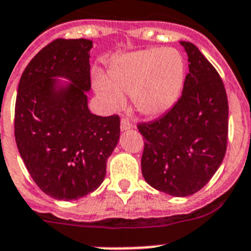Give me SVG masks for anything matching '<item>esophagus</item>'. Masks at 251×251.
I'll return each mask as SVG.
<instances>
[{
	"label": "esophagus",
	"mask_w": 251,
	"mask_h": 251,
	"mask_svg": "<svg viewBox=\"0 0 251 251\" xmlns=\"http://www.w3.org/2000/svg\"><path fill=\"white\" fill-rule=\"evenodd\" d=\"M132 128V124H130V122L128 121V119H126V118H123L121 121V129L122 130H128Z\"/></svg>",
	"instance_id": "esophagus-1"
}]
</instances>
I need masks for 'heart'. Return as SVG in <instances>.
<instances>
[{
    "instance_id": "heart-1",
    "label": "heart",
    "mask_w": 251,
    "mask_h": 251,
    "mask_svg": "<svg viewBox=\"0 0 251 251\" xmlns=\"http://www.w3.org/2000/svg\"><path fill=\"white\" fill-rule=\"evenodd\" d=\"M185 79L186 60L178 50L150 49L117 57L109 68V82L99 78L95 88L111 109L123 106L126 92L138 113L156 118L177 103Z\"/></svg>"
}]
</instances>
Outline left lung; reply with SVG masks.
<instances>
[{
  "label": "left lung",
  "instance_id": "obj_1",
  "mask_svg": "<svg viewBox=\"0 0 251 251\" xmlns=\"http://www.w3.org/2000/svg\"><path fill=\"white\" fill-rule=\"evenodd\" d=\"M188 56L181 99L160 119L140 124L145 137L141 169L158 191L185 198L201 190L225 158L228 101L214 66L191 42H179Z\"/></svg>",
  "mask_w": 251,
  "mask_h": 251
}]
</instances>
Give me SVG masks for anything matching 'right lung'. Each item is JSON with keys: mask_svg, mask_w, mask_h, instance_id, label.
<instances>
[{"mask_svg": "<svg viewBox=\"0 0 251 251\" xmlns=\"http://www.w3.org/2000/svg\"><path fill=\"white\" fill-rule=\"evenodd\" d=\"M90 39H56L24 70L15 140L29 175L46 195L78 200L100 187L121 137L118 115L91 113Z\"/></svg>", "mask_w": 251, "mask_h": 251, "instance_id": "obj_1", "label": "right lung"}]
</instances>
